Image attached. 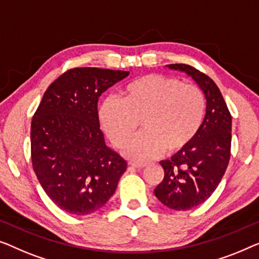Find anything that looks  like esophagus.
I'll list each match as a JSON object with an SVG mask.
<instances>
[{
  "label": "esophagus",
  "instance_id": "obj_1",
  "mask_svg": "<svg viewBox=\"0 0 259 259\" xmlns=\"http://www.w3.org/2000/svg\"><path fill=\"white\" fill-rule=\"evenodd\" d=\"M129 165L133 166V167H136V169H143V167H144L145 165H147V164H145V163H135V162H130Z\"/></svg>",
  "mask_w": 259,
  "mask_h": 259
}]
</instances>
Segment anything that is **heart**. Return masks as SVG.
<instances>
[{"instance_id":"1","label":"heart","mask_w":259,"mask_h":259,"mask_svg":"<svg viewBox=\"0 0 259 259\" xmlns=\"http://www.w3.org/2000/svg\"><path fill=\"white\" fill-rule=\"evenodd\" d=\"M205 111V96L198 87L150 74L130 82L122 98H105L98 116L118 148L134 136L141 122L143 131L125 145L124 154L135 161H148L164 151L175 155L185 150L197 137Z\"/></svg>"}]
</instances>
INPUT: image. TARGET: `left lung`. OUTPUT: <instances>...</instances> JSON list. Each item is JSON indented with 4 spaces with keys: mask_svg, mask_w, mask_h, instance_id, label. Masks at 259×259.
Returning a JSON list of instances; mask_svg holds the SVG:
<instances>
[{
    "mask_svg": "<svg viewBox=\"0 0 259 259\" xmlns=\"http://www.w3.org/2000/svg\"><path fill=\"white\" fill-rule=\"evenodd\" d=\"M199 85L206 100L201 130L189 147L162 161L164 178L155 189L159 202L172 210H189L212 195L227 170L231 150V115L212 79L188 64H169Z\"/></svg>",
    "mask_w": 259,
    "mask_h": 259,
    "instance_id": "1",
    "label": "left lung"
}]
</instances>
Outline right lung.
I'll list each match as a JSON object with an SVG mask.
<instances>
[{"mask_svg":"<svg viewBox=\"0 0 259 259\" xmlns=\"http://www.w3.org/2000/svg\"><path fill=\"white\" fill-rule=\"evenodd\" d=\"M129 71L75 68L47 89L31 121V162L39 184L65 212L84 216L114 195L125 159L105 144L98 98Z\"/></svg>","mask_w":259,"mask_h":259,"instance_id":"add662e5","label":"right lung"}]
</instances>
